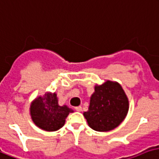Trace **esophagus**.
Here are the masks:
<instances>
[{"instance_id": "1", "label": "esophagus", "mask_w": 159, "mask_h": 159, "mask_svg": "<svg viewBox=\"0 0 159 159\" xmlns=\"http://www.w3.org/2000/svg\"><path fill=\"white\" fill-rule=\"evenodd\" d=\"M75 110L76 111H82V107H76L75 108Z\"/></svg>"}]
</instances>
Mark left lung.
<instances>
[{"label":"left lung","instance_id":"1","mask_svg":"<svg viewBox=\"0 0 159 159\" xmlns=\"http://www.w3.org/2000/svg\"><path fill=\"white\" fill-rule=\"evenodd\" d=\"M129 102L117 82L107 80L95 85L89 110L84 112L88 125L97 132H109L120 125L127 115Z\"/></svg>","mask_w":159,"mask_h":159}]
</instances>
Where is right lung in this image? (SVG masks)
<instances>
[{"mask_svg": "<svg viewBox=\"0 0 159 159\" xmlns=\"http://www.w3.org/2000/svg\"><path fill=\"white\" fill-rule=\"evenodd\" d=\"M73 112L67 107L58 105L56 93H46L42 97L39 96L31 103L30 113L33 122L39 128L54 132L60 129L65 123V119Z\"/></svg>", "mask_w": 159, "mask_h": 159, "instance_id": "obj_1", "label": "right lung"}]
</instances>
